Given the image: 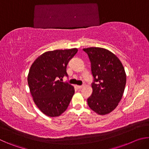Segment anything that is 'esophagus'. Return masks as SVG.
Instances as JSON below:
<instances>
[{
  "label": "esophagus",
  "instance_id": "obj_1",
  "mask_svg": "<svg viewBox=\"0 0 149 149\" xmlns=\"http://www.w3.org/2000/svg\"><path fill=\"white\" fill-rule=\"evenodd\" d=\"M83 87H84V85H77V87L78 89H81V88H83Z\"/></svg>",
  "mask_w": 149,
  "mask_h": 149
}]
</instances>
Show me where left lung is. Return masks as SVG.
Wrapping results in <instances>:
<instances>
[{
	"mask_svg": "<svg viewBox=\"0 0 149 149\" xmlns=\"http://www.w3.org/2000/svg\"><path fill=\"white\" fill-rule=\"evenodd\" d=\"M91 62L93 76L92 95L89 107L100 115L109 114L122 99L126 84V74L122 62L114 54L100 47L84 49Z\"/></svg>",
	"mask_w": 149,
	"mask_h": 149,
	"instance_id": "1",
	"label": "left lung"
}]
</instances>
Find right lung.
Here are the masks:
<instances>
[{
	"label": "right lung",
	"instance_id": "obj_1",
	"mask_svg": "<svg viewBox=\"0 0 149 149\" xmlns=\"http://www.w3.org/2000/svg\"><path fill=\"white\" fill-rule=\"evenodd\" d=\"M77 52V49L46 52L30 68L27 76L30 92L35 104L48 116L61 115L74 95V87L59 79L68 77L67 65Z\"/></svg>",
	"mask_w": 149,
	"mask_h": 149
}]
</instances>
